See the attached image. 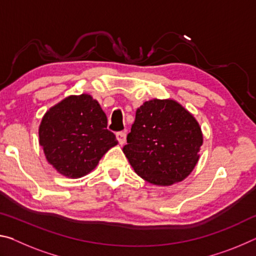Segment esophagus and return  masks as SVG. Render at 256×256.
Returning <instances> with one entry per match:
<instances>
[{
    "mask_svg": "<svg viewBox=\"0 0 256 256\" xmlns=\"http://www.w3.org/2000/svg\"><path fill=\"white\" fill-rule=\"evenodd\" d=\"M116 138H118L120 146H123L126 142V133L125 132H118L116 133Z\"/></svg>",
    "mask_w": 256,
    "mask_h": 256,
    "instance_id": "1",
    "label": "esophagus"
}]
</instances>
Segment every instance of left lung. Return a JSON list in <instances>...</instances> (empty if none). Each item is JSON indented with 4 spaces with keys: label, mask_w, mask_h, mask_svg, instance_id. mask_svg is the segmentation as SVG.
Returning a JSON list of instances; mask_svg holds the SVG:
<instances>
[{
    "label": "left lung",
    "mask_w": 256,
    "mask_h": 256,
    "mask_svg": "<svg viewBox=\"0 0 256 256\" xmlns=\"http://www.w3.org/2000/svg\"><path fill=\"white\" fill-rule=\"evenodd\" d=\"M123 152L134 172L154 185L168 186L188 177L200 158V125L172 99H152L136 112Z\"/></svg>",
    "instance_id": "8db88e82"
}]
</instances>
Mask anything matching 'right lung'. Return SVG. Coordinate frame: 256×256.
Listing matches in <instances>:
<instances>
[{
    "label": "right lung",
    "mask_w": 256,
    "mask_h": 256,
    "mask_svg": "<svg viewBox=\"0 0 256 256\" xmlns=\"http://www.w3.org/2000/svg\"><path fill=\"white\" fill-rule=\"evenodd\" d=\"M38 134L47 162L71 178L94 170L102 156L118 144L107 130L100 105L86 94L68 96L50 108Z\"/></svg>",
    "instance_id": "1"
}]
</instances>
